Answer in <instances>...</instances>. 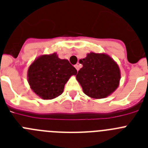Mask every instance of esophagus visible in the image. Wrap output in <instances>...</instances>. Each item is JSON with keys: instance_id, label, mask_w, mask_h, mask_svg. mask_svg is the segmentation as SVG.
Instances as JSON below:
<instances>
[{"instance_id": "34e87169", "label": "esophagus", "mask_w": 148, "mask_h": 148, "mask_svg": "<svg viewBox=\"0 0 148 148\" xmlns=\"http://www.w3.org/2000/svg\"><path fill=\"white\" fill-rule=\"evenodd\" d=\"M75 69L77 70V71H78V70H79V66H78V64H75Z\"/></svg>"}]
</instances>
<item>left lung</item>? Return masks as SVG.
<instances>
[{
    "instance_id": "1",
    "label": "left lung",
    "mask_w": 148,
    "mask_h": 148,
    "mask_svg": "<svg viewBox=\"0 0 148 148\" xmlns=\"http://www.w3.org/2000/svg\"><path fill=\"white\" fill-rule=\"evenodd\" d=\"M79 63L83 67L78 71L76 79L87 95L93 99H102L118 87L119 68L108 55L90 53Z\"/></svg>"
}]
</instances>
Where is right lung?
<instances>
[{
    "label": "right lung",
    "instance_id": "add662e5",
    "mask_svg": "<svg viewBox=\"0 0 148 148\" xmlns=\"http://www.w3.org/2000/svg\"><path fill=\"white\" fill-rule=\"evenodd\" d=\"M77 70L68 60L60 59L56 55L40 56L30 65L28 82L35 94L44 99L58 97L64 91L65 84Z\"/></svg>",
    "mask_w": 148,
    "mask_h": 148
}]
</instances>
